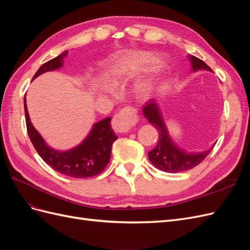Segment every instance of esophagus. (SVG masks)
Wrapping results in <instances>:
<instances>
[{
    "label": "esophagus",
    "mask_w": 250,
    "mask_h": 250,
    "mask_svg": "<svg viewBox=\"0 0 250 250\" xmlns=\"http://www.w3.org/2000/svg\"><path fill=\"white\" fill-rule=\"evenodd\" d=\"M138 121L137 110L131 107H126L116 113L111 121L113 130L117 132H127Z\"/></svg>",
    "instance_id": "esophagus-1"
}]
</instances>
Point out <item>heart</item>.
Returning a JSON list of instances; mask_svg holds the SVG:
<instances>
[{
    "instance_id": "heart-1",
    "label": "heart",
    "mask_w": 250,
    "mask_h": 250,
    "mask_svg": "<svg viewBox=\"0 0 250 250\" xmlns=\"http://www.w3.org/2000/svg\"><path fill=\"white\" fill-rule=\"evenodd\" d=\"M153 62H154V57L152 54H150V53H140V54H137L131 57L129 65L133 70H141V69H144V67L148 66ZM154 84H155L154 78L143 80L140 83H138L137 86H135V93H137V95L140 98H145L152 92ZM105 92L110 94L111 93L110 87H107V86L105 87Z\"/></svg>"
}]
</instances>
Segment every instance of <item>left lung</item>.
Segmentation results:
<instances>
[{"label": "left lung", "instance_id": "1", "mask_svg": "<svg viewBox=\"0 0 250 250\" xmlns=\"http://www.w3.org/2000/svg\"><path fill=\"white\" fill-rule=\"evenodd\" d=\"M188 59H190L193 72H197L199 70L211 72L210 67L201 59L193 55L188 56ZM143 113L145 118L148 119V122L153 125L158 132L157 145L148 152L149 161L158 170L168 173L190 170L200 164L215 146L213 145L209 149L201 151V152H187L170 137L158 103L152 100L148 101V104L143 108Z\"/></svg>", "mask_w": 250, "mask_h": 250}]
</instances>
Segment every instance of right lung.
Instances as JSON below:
<instances>
[{
  "label": "right lung",
  "instance_id": "obj_1",
  "mask_svg": "<svg viewBox=\"0 0 250 250\" xmlns=\"http://www.w3.org/2000/svg\"><path fill=\"white\" fill-rule=\"evenodd\" d=\"M67 53L69 51H64L57 57L43 63L35 73L33 79L43 73L62 67ZM24 107L29 138L37 153L51 168L70 177L87 178L98 175L106 167L110 160L112 144L118 139L111 129V118L103 119L95 123L79 145L62 151L49 146L41 133L35 129L29 117L26 97L24 98Z\"/></svg>",
  "mask_w": 250,
  "mask_h": 250
}]
</instances>
